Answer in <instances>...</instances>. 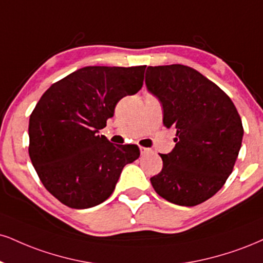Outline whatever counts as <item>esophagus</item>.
<instances>
[{"label": "esophagus", "instance_id": "esophagus-1", "mask_svg": "<svg viewBox=\"0 0 263 263\" xmlns=\"http://www.w3.org/2000/svg\"><path fill=\"white\" fill-rule=\"evenodd\" d=\"M140 151H141V154H142V156H145V154L151 153V152H152L151 148H144V147H141V148H140Z\"/></svg>", "mask_w": 263, "mask_h": 263}]
</instances>
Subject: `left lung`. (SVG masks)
Returning a JSON list of instances; mask_svg holds the SVG:
<instances>
[{
	"label": "left lung",
	"mask_w": 263,
	"mask_h": 263,
	"mask_svg": "<svg viewBox=\"0 0 263 263\" xmlns=\"http://www.w3.org/2000/svg\"><path fill=\"white\" fill-rule=\"evenodd\" d=\"M148 90L160 100L163 123L176 132L174 149L160 154L163 169L151 178L160 197L192 207L216 195L233 172L243 128L224 91L183 65L149 66Z\"/></svg>",
	"instance_id": "left-lung-1"
}]
</instances>
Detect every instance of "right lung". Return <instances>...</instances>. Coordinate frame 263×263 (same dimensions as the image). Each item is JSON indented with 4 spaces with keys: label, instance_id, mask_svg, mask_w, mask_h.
I'll return each mask as SVG.
<instances>
[{
    "label": "right lung",
    "instance_id": "right-lung-1",
    "mask_svg": "<svg viewBox=\"0 0 263 263\" xmlns=\"http://www.w3.org/2000/svg\"><path fill=\"white\" fill-rule=\"evenodd\" d=\"M145 66H88L53 83L29 119V157L53 197L84 210L111 196L123 166L140 157L136 144L115 145L99 129L116 104L141 89Z\"/></svg>",
    "mask_w": 263,
    "mask_h": 263
}]
</instances>
